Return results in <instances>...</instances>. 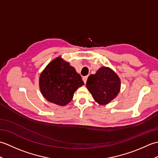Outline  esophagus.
I'll return each mask as SVG.
<instances>
[{
  "label": "esophagus",
  "mask_w": 158,
  "mask_h": 158,
  "mask_svg": "<svg viewBox=\"0 0 158 158\" xmlns=\"http://www.w3.org/2000/svg\"><path fill=\"white\" fill-rule=\"evenodd\" d=\"M88 76H85V77H83V82H84V83H86V82H87V79H88Z\"/></svg>",
  "instance_id": "obj_1"
}]
</instances>
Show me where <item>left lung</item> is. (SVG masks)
<instances>
[{
	"label": "left lung",
	"instance_id": "8db88e82",
	"mask_svg": "<svg viewBox=\"0 0 158 158\" xmlns=\"http://www.w3.org/2000/svg\"><path fill=\"white\" fill-rule=\"evenodd\" d=\"M86 86L97 102L106 105L117 96L121 81L111 69L104 66L88 77Z\"/></svg>",
	"mask_w": 158,
	"mask_h": 158
}]
</instances>
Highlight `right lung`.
Wrapping results in <instances>:
<instances>
[{
    "label": "right lung",
    "mask_w": 158,
    "mask_h": 158,
    "mask_svg": "<svg viewBox=\"0 0 158 158\" xmlns=\"http://www.w3.org/2000/svg\"><path fill=\"white\" fill-rule=\"evenodd\" d=\"M83 84L80 75L60 57L46 66L39 78L43 96L48 101L60 106L70 102L77 88Z\"/></svg>",
    "instance_id": "obj_1"
}]
</instances>
